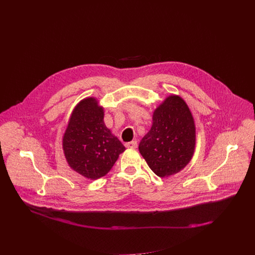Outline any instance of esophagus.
<instances>
[{"label": "esophagus", "instance_id": "obj_1", "mask_svg": "<svg viewBox=\"0 0 255 255\" xmlns=\"http://www.w3.org/2000/svg\"><path fill=\"white\" fill-rule=\"evenodd\" d=\"M137 145H138L137 141H136V140H133V141L127 142V143L125 144V146H126L127 148H136V147H137Z\"/></svg>", "mask_w": 255, "mask_h": 255}]
</instances>
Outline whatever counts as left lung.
I'll list each match as a JSON object with an SVG mask.
<instances>
[{"mask_svg": "<svg viewBox=\"0 0 255 255\" xmlns=\"http://www.w3.org/2000/svg\"><path fill=\"white\" fill-rule=\"evenodd\" d=\"M195 144V122L188 105L178 96H169L154 111L151 129L141 139L139 151L151 170L164 177L190 162Z\"/></svg>", "mask_w": 255, "mask_h": 255, "instance_id": "obj_1", "label": "left lung"}]
</instances>
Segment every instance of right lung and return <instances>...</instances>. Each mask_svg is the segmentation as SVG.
Returning a JSON list of instances; mask_svg holds the SVG:
<instances>
[{
    "label": "right lung",
    "mask_w": 255,
    "mask_h": 255,
    "mask_svg": "<svg viewBox=\"0 0 255 255\" xmlns=\"http://www.w3.org/2000/svg\"><path fill=\"white\" fill-rule=\"evenodd\" d=\"M62 146L69 166L91 179L107 174L126 149L106 127L104 110L95 98H87L75 108Z\"/></svg>",
    "instance_id": "right-lung-1"
}]
</instances>
